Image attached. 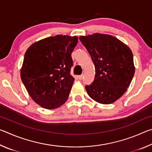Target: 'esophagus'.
<instances>
[{"mask_svg": "<svg viewBox=\"0 0 152 152\" xmlns=\"http://www.w3.org/2000/svg\"><path fill=\"white\" fill-rule=\"evenodd\" d=\"M82 78H83V74H81V75H79V76H78V78L79 80H82Z\"/></svg>", "mask_w": 152, "mask_h": 152, "instance_id": "1", "label": "esophagus"}]
</instances>
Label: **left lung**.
Masks as SVG:
<instances>
[{"mask_svg": "<svg viewBox=\"0 0 152 152\" xmlns=\"http://www.w3.org/2000/svg\"><path fill=\"white\" fill-rule=\"evenodd\" d=\"M95 67L93 82L85 86L89 96L99 103L116 101L127 91L135 74L132 51L114 36L94 33L79 37Z\"/></svg>", "mask_w": 152, "mask_h": 152, "instance_id": "1", "label": "left lung"}]
</instances>
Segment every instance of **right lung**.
<instances>
[{"mask_svg":"<svg viewBox=\"0 0 152 152\" xmlns=\"http://www.w3.org/2000/svg\"><path fill=\"white\" fill-rule=\"evenodd\" d=\"M77 43V36L58 35L35 42L25 52L20 78L31 99L44 109H57L68 99L74 81L71 54Z\"/></svg>","mask_w":152,"mask_h":152,"instance_id":"obj_1","label":"right lung"}]
</instances>
